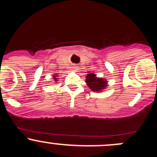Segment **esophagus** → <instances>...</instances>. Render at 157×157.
Returning <instances> with one entry per match:
<instances>
[{"mask_svg":"<svg viewBox=\"0 0 157 157\" xmlns=\"http://www.w3.org/2000/svg\"><path fill=\"white\" fill-rule=\"evenodd\" d=\"M71 69L75 71H77L78 70V67H76V66H73L72 68H71Z\"/></svg>","mask_w":157,"mask_h":157,"instance_id":"34e87169","label":"esophagus"}]
</instances>
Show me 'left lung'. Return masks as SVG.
<instances>
[{"label": "left lung", "mask_w": 157, "mask_h": 157, "mask_svg": "<svg viewBox=\"0 0 157 157\" xmlns=\"http://www.w3.org/2000/svg\"><path fill=\"white\" fill-rule=\"evenodd\" d=\"M86 82L89 89L93 92H102L108 86V81L103 78L97 77L94 73H89L86 75Z\"/></svg>", "instance_id": "left-lung-1"}]
</instances>
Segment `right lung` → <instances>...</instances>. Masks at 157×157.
Segmentation results:
<instances>
[{
  "instance_id": "right-lung-1",
  "label": "right lung",
  "mask_w": 157,
  "mask_h": 157,
  "mask_svg": "<svg viewBox=\"0 0 157 157\" xmlns=\"http://www.w3.org/2000/svg\"><path fill=\"white\" fill-rule=\"evenodd\" d=\"M58 77H59V75H58V73H55V74L53 75L54 81H55V82H56L58 81V79H59V78H58Z\"/></svg>"
}]
</instances>
